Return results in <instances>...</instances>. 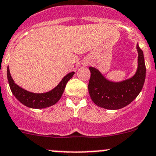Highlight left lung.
Masks as SVG:
<instances>
[{
  "instance_id": "1",
  "label": "left lung",
  "mask_w": 156,
  "mask_h": 156,
  "mask_svg": "<svg viewBox=\"0 0 156 156\" xmlns=\"http://www.w3.org/2000/svg\"><path fill=\"white\" fill-rule=\"evenodd\" d=\"M138 66L133 77L119 83L106 80L97 69L89 67L88 90L95 105L106 109H119L131 103L140 92L145 80L146 67L142 50L137 44Z\"/></svg>"
}]
</instances>
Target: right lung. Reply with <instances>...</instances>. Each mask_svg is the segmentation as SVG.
<instances>
[{"label":"right lung","instance_id":"obj_1","mask_svg":"<svg viewBox=\"0 0 156 156\" xmlns=\"http://www.w3.org/2000/svg\"><path fill=\"white\" fill-rule=\"evenodd\" d=\"M74 73H75L74 72H72L70 73L67 74L62 80L61 82L59 83L58 85L51 91L47 92V93L35 94L27 91V90H24L19 86H18L12 80L8 67V69H7V76H8V83H9L11 90H12L14 96L22 104L32 108H47V107L51 106L55 104V103H57L59 99L61 98L62 95L64 92L66 83L73 77Z\"/></svg>","mask_w":156,"mask_h":156}]
</instances>
